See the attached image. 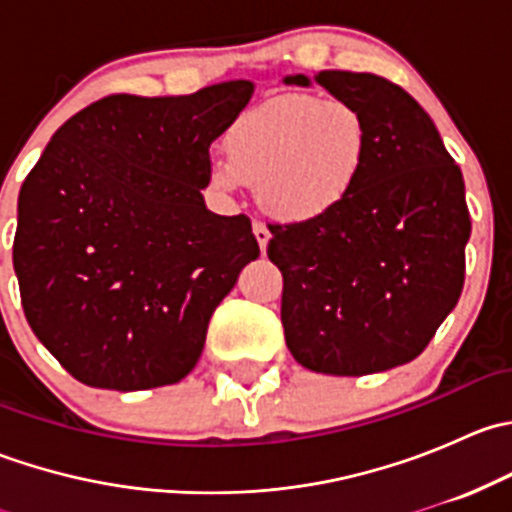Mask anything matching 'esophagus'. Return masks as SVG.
<instances>
[{"label": "esophagus", "mask_w": 512, "mask_h": 512, "mask_svg": "<svg viewBox=\"0 0 512 512\" xmlns=\"http://www.w3.org/2000/svg\"><path fill=\"white\" fill-rule=\"evenodd\" d=\"M252 232H255V240H257V245H260V250L265 252L267 242H270V230H267V225L252 223Z\"/></svg>", "instance_id": "34e87169"}]
</instances>
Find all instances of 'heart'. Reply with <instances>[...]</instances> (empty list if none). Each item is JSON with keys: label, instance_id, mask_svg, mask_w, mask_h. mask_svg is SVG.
I'll use <instances>...</instances> for the list:
<instances>
[{"label": "heart", "instance_id": "b5f03b06", "mask_svg": "<svg viewBox=\"0 0 512 512\" xmlns=\"http://www.w3.org/2000/svg\"><path fill=\"white\" fill-rule=\"evenodd\" d=\"M371 153L364 113L342 98L282 94L240 113L210 185L237 193L255 183L257 203L282 223H314L342 208Z\"/></svg>", "mask_w": 512, "mask_h": 512}]
</instances>
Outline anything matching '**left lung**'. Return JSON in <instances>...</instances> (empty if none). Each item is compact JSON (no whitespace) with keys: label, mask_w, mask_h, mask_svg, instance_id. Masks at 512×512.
<instances>
[{"label":"left lung","mask_w":512,"mask_h":512,"mask_svg":"<svg viewBox=\"0 0 512 512\" xmlns=\"http://www.w3.org/2000/svg\"><path fill=\"white\" fill-rule=\"evenodd\" d=\"M312 81L364 113L371 153L342 208L314 223L270 225L285 342L317 374H376L416 359L461 297L466 185L431 116L401 86L354 71L285 84Z\"/></svg>","instance_id":"left-lung-1"}]
</instances>
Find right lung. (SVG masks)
Returning a JSON list of instances; mask_svg holds the SVG:
<instances>
[{
  "mask_svg": "<svg viewBox=\"0 0 512 512\" xmlns=\"http://www.w3.org/2000/svg\"><path fill=\"white\" fill-rule=\"evenodd\" d=\"M255 94H116L51 136L19 190L14 272L27 322L81 384L141 391L193 371L208 322L260 245L215 215L210 143Z\"/></svg>",
  "mask_w": 512,
  "mask_h": 512,
  "instance_id": "right-lung-1",
  "label": "right lung"
}]
</instances>
